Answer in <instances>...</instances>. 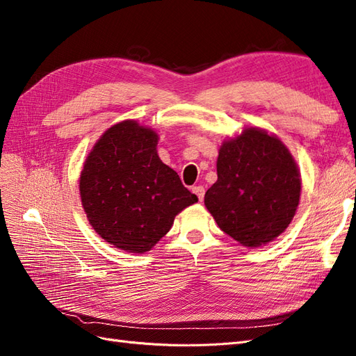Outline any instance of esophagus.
Returning <instances> with one entry per match:
<instances>
[{
    "label": "esophagus",
    "instance_id": "esophagus-1",
    "mask_svg": "<svg viewBox=\"0 0 356 356\" xmlns=\"http://www.w3.org/2000/svg\"><path fill=\"white\" fill-rule=\"evenodd\" d=\"M191 190H193V193H195V195L199 197V200L202 202L203 197H204V188H203L202 186H195Z\"/></svg>",
    "mask_w": 356,
    "mask_h": 356
}]
</instances>
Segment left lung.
Instances as JSON below:
<instances>
[{
  "label": "left lung",
  "instance_id": "1",
  "mask_svg": "<svg viewBox=\"0 0 356 356\" xmlns=\"http://www.w3.org/2000/svg\"><path fill=\"white\" fill-rule=\"evenodd\" d=\"M217 175L204 207L225 234L242 246L258 248L286 230L300 203L301 177L281 138L243 127L241 135L222 141Z\"/></svg>",
  "mask_w": 356,
  "mask_h": 356
}]
</instances>
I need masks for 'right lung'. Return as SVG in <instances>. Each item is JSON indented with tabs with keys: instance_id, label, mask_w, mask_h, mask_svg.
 <instances>
[{
	"instance_id": "right-lung-1",
	"label": "right lung",
	"mask_w": 356,
	"mask_h": 356,
	"mask_svg": "<svg viewBox=\"0 0 356 356\" xmlns=\"http://www.w3.org/2000/svg\"><path fill=\"white\" fill-rule=\"evenodd\" d=\"M159 135L136 120L113 124L96 141L80 174V197L101 238L144 254L170 230L197 196L157 154Z\"/></svg>"
}]
</instances>
